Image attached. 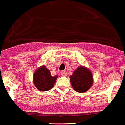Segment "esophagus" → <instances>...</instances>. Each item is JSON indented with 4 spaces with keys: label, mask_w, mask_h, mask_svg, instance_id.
<instances>
[{
    "label": "esophagus",
    "mask_w": 125,
    "mask_h": 125,
    "mask_svg": "<svg viewBox=\"0 0 125 125\" xmlns=\"http://www.w3.org/2000/svg\"><path fill=\"white\" fill-rule=\"evenodd\" d=\"M61 74L62 76H66L67 75V73H66V72L64 71H62L61 72Z\"/></svg>",
    "instance_id": "esophagus-1"
}]
</instances>
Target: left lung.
Here are the masks:
<instances>
[{
	"label": "left lung",
	"instance_id": "1",
	"mask_svg": "<svg viewBox=\"0 0 125 125\" xmlns=\"http://www.w3.org/2000/svg\"><path fill=\"white\" fill-rule=\"evenodd\" d=\"M72 87L78 93L88 91L93 84V77L91 71L84 66L78 67L70 76Z\"/></svg>",
	"mask_w": 125,
	"mask_h": 125
}]
</instances>
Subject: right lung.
<instances>
[{
  "label": "right lung",
  "mask_w": 125,
  "mask_h": 125,
  "mask_svg": "<svg viewBox=\"0 0 125 125\" xmlns=\"http://www.w3.org/2000/svg\"><path fill=\"white\" fill-rule=\"evenodd\" d=\"M57 76H52L50 71L45 66H42L34 72L33 83L35 86L41 91H47L54 86Z\"/></svg>",
  "instance_id": "obj_1"
}]
</instances>
